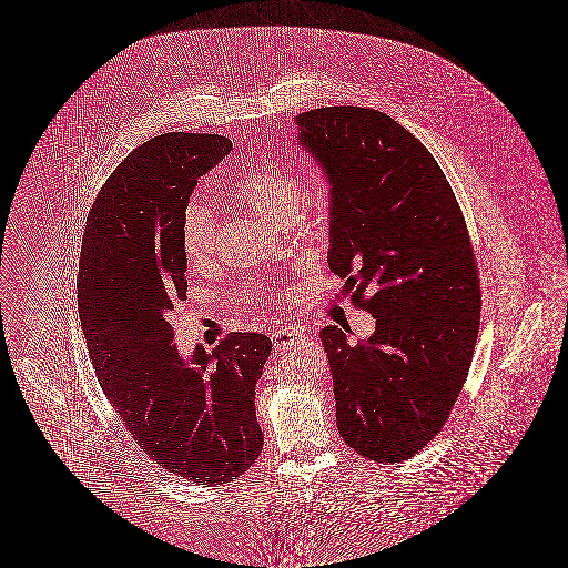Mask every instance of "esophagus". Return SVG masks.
<instances>
[{"instance_id":"1","label":"esophagus","mask_w":568,"mask_h":568,"mask_svg":"<svg viewBox=\"0 0 568 568\" xmlns=\"http://www.w3.org/2000/svg\"><path fill=\"white\" fill-rule=\"evenodd\" d=\"M306 335L295 327L278 328L273 333V344L276 349H285V347H292L293 344H300Z\"/></svg>"}]
</instances>
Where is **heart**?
Returning a JSON list of instances; mask_svg holds the SVG:
<instances>
[{
	"label": "heart",
	"mask_w": 568,
	"mask_h": 568,
	"mask_svg": "<svg viewBox=\"0 0 568 568\" xmlns=\"http://www.w3.org/2000/svg\"><path fill=\"white\" fill-rule=\"evenodd\" d=\"M233 200L256 210L266 219L287 221L297 204L292 174L278 171H250L231 187ZM179 245L191 264H204L216 247V219L202 202H190L179 219Z\"/></svg>",
	"instance_id": "1"
}]
</instances>
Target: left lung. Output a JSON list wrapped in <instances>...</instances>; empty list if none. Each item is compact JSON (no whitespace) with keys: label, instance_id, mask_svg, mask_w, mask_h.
Segmentation results:
<instances>
[{"label":"left lung","instance_id":"left-lung-1","mask_svg":"<svg viewBox=\"0 0 568 568\" xmlns=\"http://www.w3.org/2000/svg\"><path fill=\"white\" fill-rule=\"evenodd\" d=\"M297 126L333 185L328 268L377 318L364 344L321 331L337 429L368 460H410L446 425L481 325L463 210L437 160L392 116L328 105L302 112Z\"/></svg>","mask_w":568,"mask_h":568}]
</instances>
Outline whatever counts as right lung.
Segmentation results:
<instances>
[{"label": "right lung", "instance_id": "obj_1", "mask_svg": "<svg viewBox=\"0 0 568 568\" xmlns=\"http://www.w3.org/2000/svg\"><path fill=\"white\" fill-rule=\"evenodd\" d=\"M231 150V139L200 133L135 148L87 214L77 278L89 358L122 425L155 465L206 487L258 460L256 383L273 349L262 333H229L191 358L172 342L169 314L187 300L179 219Z\"/></svg>", "mask_w": 568, "mask_h": 568}]
</instances>
